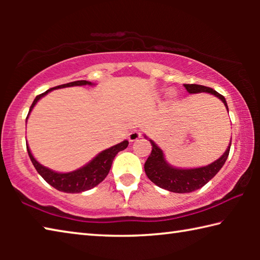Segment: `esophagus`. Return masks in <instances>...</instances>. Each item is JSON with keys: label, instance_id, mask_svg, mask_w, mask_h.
Here are the masks:
<instances>
[{"label": "esophagus", "instance_id": "34e87169", "mask_svg": "<svg viewBox=\"0 0 260 260\" xmlns=\"http://www.w3.org/2000/svg\"><path fill=\"white\" fill-rule=\"evenodd\" d=\"M141 138V132L139 129H133L128 134V140L131 142H135V141H138Z\"/></svg>", "mask_w": 260, "mask_h": 260}]
</instances>
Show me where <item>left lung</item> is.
Masks as SVG:
<instances>
[{"mask_svg":"<svg viewBox=\"0 0 260 260\" xmlns=\"http://www.w3.org/2000/svg\"><path fill=\"white\" fill-rule=\"evenodd\" d=\"M189 94H199V93H209L218 98L221 102L225 104L228 111L227 102L222 95H220L218 91L210 87H205L202 85H184ZM144 138L149 139L147 135ZM150 141L152 150L150 156L148 157L147 161L144 162V171H146L147 177L156 184L166 190L183 193V192H191L197 189L205 186L215 174H217L221 167L225 164L228 155H230V149L232 144H228L226 151L223 155L214 160L211 164L202 167H195V169H180V167H174L167 162L165 159L164 152L161 149L157 146L155 141Z\"/></svg>","mask_w":260,"mask_h":260,"instance_id":"1","label":"left lung"}]
</instances>
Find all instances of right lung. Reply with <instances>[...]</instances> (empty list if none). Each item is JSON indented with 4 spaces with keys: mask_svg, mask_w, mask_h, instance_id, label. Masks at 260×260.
<instances>
[{
    "mask_svg": "<svg viewBox=\"0 0 260 260\" xmlns=\"http://www.w3.org/2000/svg\"><path fill=\"white\" fill-rule=\"evenodd\" d=\"M93 85L94 83L90 81L78 80V81L64 83V85L50 88V89L46 90L45 93L38 95L37 98L34 99L33 103L29 108V111L26 120L28 119L29 113L32 112L33 108L35 107V104L39 102V100L42 99L43 96H46L48 93H50L51 90L59 89V88H65V87L93 86ZM127 146H128V141L124 140L122 142L116 144V146L101 151L98 156H95L93 159H91L89 162H87L86 165L80 167V169L74 170L72 172L61 173V172H56V171L50 170L49 167H46L42 164H40V162L35 159L34 156L32 155V152H30L28 144L26 143L28 156L33 162L35 170L38 171V173L40 174L41 177L50 184V186L57 189V190L63 191V192H70V193H79V192L89 190V189L96 187L99 183L102 182L103 180L107 178L109 171L111 169L114 157H116L118 152L126 149Z\"/></svg>",
    "mask_w": 260,
    "mask_h": 260,
    "instance_id": "obj_1",
    "label": "right lung"
}]
</instances>
